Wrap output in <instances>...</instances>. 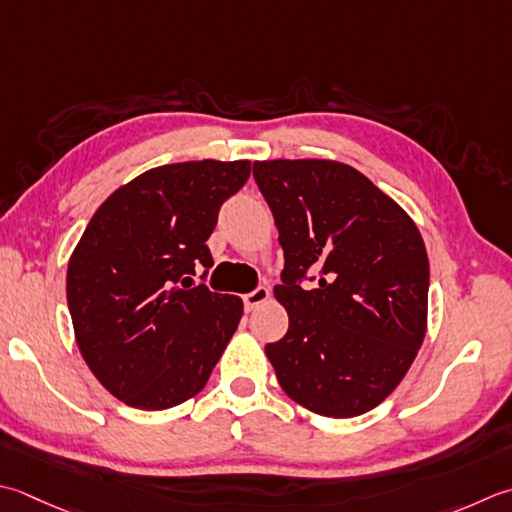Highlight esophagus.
<instances>
[{"label": "esophagus", "mask_w": 512, "mask_h": 512, "mask_svg": "<svg viewBox=\"0 0 512 512\" xmlns=\"http://www.w3.org/2000/svg\"><path fill=\"white\" fill-rule=\"evenodd\" d=\"M268 299H270V288L259 286V288L253 290V293L244 295V308L250 313V310H255V308H259L262 304H266Z\"/></svg>", "instance_id": "1"}]
</instances>
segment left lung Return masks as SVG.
I'll return each instance as SVG.
<instances>
[{
    "mask_svg": "<svg viewBox=\"0 0 512 512\" xmlns=\"http://www.w3.org/2000/svg\"><path fill=\"white\" fill-rule=\"evenodd\" d=\"M284 248L275 299L288 333L266 346L284 393L322 417H357L393 393L422 348L428 255L406 210L333 159L255 162ZM320 273L317 289L298 279Z\"/></svg>",
    "mask_w": 512,
    "mask_h": 512,
    "instance_id": "8db88e82",
    "label": "left lung"
}]
</instances>
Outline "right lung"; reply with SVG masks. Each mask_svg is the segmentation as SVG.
<instances>
[{
  "label": "right lung",
  "mask_w": 512,
  "mask_h": 512,
  "mask_svg": "<svg viewBox=\"0 0 512 512\" xmlns=\"http://www.w3.org/2000/svg\"><path fill=\"white\" fill-rule=\"evenodd\" d=\"M250 177L248 159L150 168L97 208L68 259L75 342L110 395L166 410L208 382L244 302L195 284L213 266L206 239Z\"/></svg>",
  "instance_id": "add662e5"
}]
</instances>
